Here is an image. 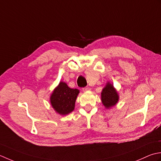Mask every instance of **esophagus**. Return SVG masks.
<instances>
[{
	"mask_svg": "<svg viewBox=\"0 0 161 161\" xmlns=\"http://www.w3.org/2000/svg\"><path fill=\"white\" fill-rule=\"evenodd\" d=\"M90 88L89 87H83L82 88V90H83V92H86L87 90H90Z\"/></svg>",
	"mask_w": 161,
	"mask_h": 161,
	"instance_id": "1",
	"label": "esophagus"
}]
</instances>
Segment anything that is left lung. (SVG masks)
I'll return each mask as SVG.
<instances>
[{"label":"left lung","instance_id":"left-lung-1","mask_svg":"<svg viewBox=\"0 0 161 161\" xmlns=\"http://www.w3.org/2000/svg\"><path fill=\"white\" fill-rule=\"evenodd\" d=\"M119 99V96L113 85L108 83L101 92V101L104 106L109 108L114 106Z\"/></svg>","mask_w":161,"mask_h":161}]
</instances>
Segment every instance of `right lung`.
Instances as JSON below:
<instances>
[{
    "label": "right lung",
    "instance_id": "add662e5",
    "mask_svg": "<svg viewBox=\"0 0 161 161\" xmlns=\"http://www.w3.org/2000/svg\"><path fill=\"white\" fill-rule=\"evenodd\" d=\"M78 93V89H71L64 82H60L51 94V103L57 113L64 115L74 110Z\"/></svg>",
    "mask_w": 161,
    "mask_h": 161
}]
</instances>
